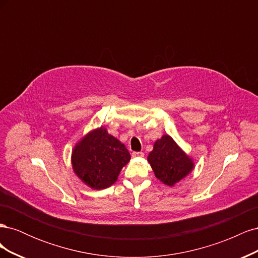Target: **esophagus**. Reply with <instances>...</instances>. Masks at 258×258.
<instances>
[{
    "instance_id": "1",
    "label": "esophagus",
    "mask_w": 258,
    "mask_h": 258,
    "mask_svg": "<svg viewBox=\"0 0 258 258\" xmlns=\"http://www.w3.org/2000/svg\"><path fill=\"white\" fill-rule=\"evenodd\" d=\"M144 153L142 152H134L132 153V157H143Z\"/></svg>"
}]
</instances>
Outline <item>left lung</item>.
<instances>
[{
  "mask_svg": "<svg viewBox=\"0 0 258 258\" xmlns=\"http://www.w3.org/2000/svg\"><path fill=\"white\" fill-rule=\"evenodd\" d=\"M147 160L156 177L168 186H173L194 169L192 159L168 135L162 136L155 142Z\"/></svg>",
  "mask_w": 258,
  "mask_h": 258,
  "instance_id": "obj_1",
  "label": "left lung"
}]
</instances>
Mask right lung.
<instances>
[{
  "instance_id": "add662e5",
  "label": "right lung",
  "mask_w": 258,
  "mask_h": 258,
  "mask_svg": "<svg viewBox=\"0 0 258 258\" xmlns=\"http://www.w3.org/2000/svg\"><path fill=\"white\" fill-rule=\"evenodd\" d=\"M130 154L119 140L104 127L90 131L75 145L72 167L75 174L90 188L103 189L113 185Z\"/></svg>"
}]
</instances>
